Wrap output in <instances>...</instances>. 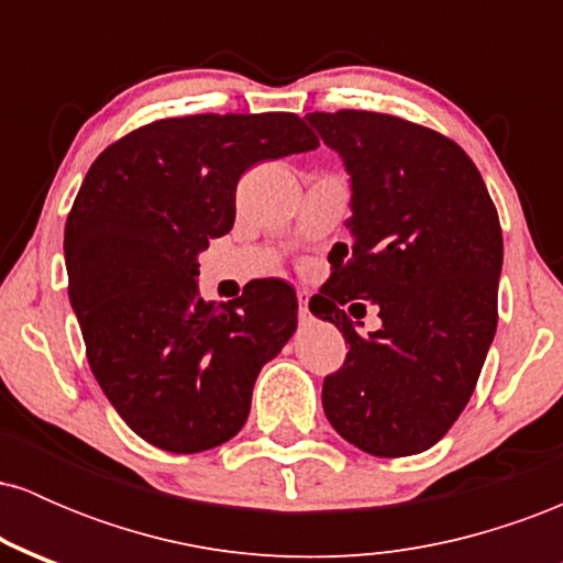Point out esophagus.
<instances>
[{
    "label": "esophagus",
    "instance_id": "esophagus-1",
    "mask_svg": "<svg viewBox=\"0 0 563 563\" xmlns=\"http://www.w3.org/2000/svg\"><path fill=\"white\" fill-rule=\"evenodd\" d=\"M299 318L307 320L309 318V296L299 290Z\"/></svg>",
    "mask_w": 563,
    "mask_h": 563
}]
</instances>
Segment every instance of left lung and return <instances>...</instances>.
I'll return each instance as SVG.
<instances>
[{
    "label": "left lung",
    "mask_w": 563,
    "mask_h": 563,
    "mask_svg": "<svg viewBox=\"0 0 563 563\" xmlns=\"http://www.w3.org/2000/svg\"><path fill=\"white\" fill-rule=\"evenodd\" d=\"M309 124L352 174V249L309 309L349 344L322 380L328 421L378 457L416 455L457 421L497 328L503 232L479 169L455 140L399 115L314 111ZM379 307L360 336L340 309Z\"/></svg>",
    "instance_id": "obj_1"
}]
</instances>
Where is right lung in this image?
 <instances>
[{"instance_id": "right-lung-1", "label": "right lung", "mask_w": 563, "mask_h": 563, "mask_svg": "<svg viewBox=\"0 0 563 563\" xmlns=\"http://www.w3.org/2000/svg\"><path fill=\"white\" fill-rule=\"evenodd\" d=\"M318 145L296 113H196L134 129L89 166L66 222L68 296L97 384L153 448L190 455L243 429L299 303L275 277L203 301L196 256L232 230L245 169Z\"/></svg>"}]
</instances>
